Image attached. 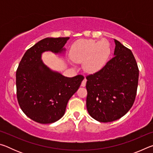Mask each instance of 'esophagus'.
<instances>
[{
	"label": "esophagus",
	"instance_id": "34e87169",
	"mask_svg": "<svg viewBox=\"0 0 153 153\" xmlns=\"http://www.w3.org/2000/svg\"><path fill=\"white\" fill-rule=\"evenodd\" d=\"M86 82H87V79H86V77H85V78H84V79H83V81H82V84H81V86H82V87H85V86H86Z\"/></svg>",
	"mask_w": 153,
	"mask_h": 153
}]
</instances>
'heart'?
Masks as SVG:
<instances>
[{
    "label": "heart",
    "mask_w": 153,
    "mask_h": 153,
    "mask_svg": "<svg viewBox=\"0 0 153 153\" xmlns=\"http://www.w3.org/2000/svg\"><path fill=\"white\" fill-rule=\"evenodd\" d=\"M111 54L109 43L105 39L79 40L72 46L70 56L75 63H82L85 70L94 73L101 69Z\"/></svg>",
    "instance_id": "1"
}]
</instances>
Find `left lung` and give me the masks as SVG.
<instances>
[{"label":"left lung","mask_w":153,"mask_h":153,"mask_svg":"<svg viewBox=\"0 0 153 153\" xmlns=\"http://www.w3.org/2000/svg\"><path fill=\"white\" fill-rule=\"evenodd\" d=\"M114 57L94 74L86 76V107L92 118L111 122L128 112L135 100L139 70L134 55L118 40Z\"/></svg>","instance_id":"left-lung-1"}]
</instances>
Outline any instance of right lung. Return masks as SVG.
I'll use <instances>...</instances> for the list:
<instances>
[{
  "label": "right lung",
  "mask_w": 153,
  "mask_h": 153,
  "mask_svg": "<svg viewBox=\"0 0 153 153\" xmlns=\"http://www.w3.org/2000/svg\"><path fill=\"white\" fill-rule=\"evenodd\" d=\"M69 39L46 38L25 52L16 71L17 98L25 115L40 123H51L63 117L70 98L76 93L84 76L65 77L52 71L41 59L42 53H62Z\"/></svg>",
  "instance_id": "right-lung-1"
}]
</instances>
